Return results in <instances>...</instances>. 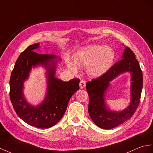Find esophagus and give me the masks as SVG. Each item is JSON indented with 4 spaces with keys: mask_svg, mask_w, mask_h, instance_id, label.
Returning <instances> with one entry per match:
<instances>
[{
    "mask_svg": "<svg viewBox=\"0 0 153 153\" xmlns=\"http://www.w3.org/2000/svg\"><path fill=\"white\" fill-rule=\"evenodd\" d=\"M79 85H80V89H82V88H85V82L84 80H80Z\"/></svg>",
    "mask_w": 153,
    "mask_h": 153,
    "instance_id": "34e87169",
    "label": "esophagus"
}]
</instances>
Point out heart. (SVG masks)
I'll list each match as a JSON object with an SVG mask.
<instances>
[{
    "label": "heart",
    "instance_id": "b5f03b06",
    "mask_svg": "<svg viewBox=\"0 0 153 153\" xmlns=\"http://www.w3.org/2000/svg\"><path fill=\"white\" fill-rule=\"evenodd\" d=\"M114 58V51L111 47L93 45L80 49L74 56V59L80 67L87 68L89 74L97 76L102 74L110 68ZM67 63L70 69L76 70L75 63L70 58H67Z\"/></svg>",
    "mask_w": 153,
    "mask_h": 153
}]
</instances>
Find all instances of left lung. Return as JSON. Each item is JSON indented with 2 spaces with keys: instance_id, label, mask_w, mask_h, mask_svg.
Returning <instances> with one entry per match:
<instances>
[{
  "instance_id": "8db88e82",
  "label": "left lung",
  "mask_w": 153,
  "mask_h": 153,
  "mask_svg": "<svg viewBox=\"0 0 153 153\" xmlns=\"http://www.w3.org/2000/svg\"><path fill=\"white\" fill-rule=\"evenodd\" d=\"M123 59L118 61L101 76L88 81L86 90L89 95L88 112L96 125L103 129H111L127 121L131 117L139 106L143 74L135 54L128 47H126ZM131 73V100L129 106L121 112H113L107 108L104 102V93L109 82L123 72Z\"/></svg>"
}]
</instances>
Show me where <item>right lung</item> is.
Wrapping results in <instances>:
<instances>
[{
    "mask_svg": "<svg viewBox=\"0 0 153 153\" xmlns=\"http://www.w3.org/2000/svg\"><path fill=\"white\" fill-rule=\"evenodd\" d=\"M39 43L28 47L17 58L10 80V97L16 112L27 124L39 128L54 126L61 120L66 111L69 100L79 89V79L64 82L56 78V56L38 54L35 49ZM42 64L47 69L48 93L44 102L33 107L24 99L22 88L24 81L28 77L32 66Z\"/></svg>",
    "mask_w": 153,
    "mask_h": 153,
    "instance_id": "obj_1",
    "label": "right lung"
}]
</instances>
